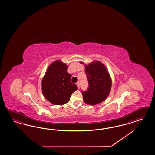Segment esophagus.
<instances>
[{"label":"esophagus","instance_id":"1","mask_svg":"<svg viewBox=\"0 0 155 155\" xmlns=\"http://www.w3.org/2000/svg\"><path fill=\"white\" fill-rule=\"evenodd\" d=\"M76 84L77 85L78 87H80V82H77L76 83Z\"/></svg>","mask_w":155,"mask_h":155}]
</instances>
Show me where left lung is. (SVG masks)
I'll return each instance as SVG.
<instances>
[{"label": "left lung", "instance_id": "1", "mask_svg": "<svg viewBox=\"0 0 155 155\" xmlns=\"http://www.w3.org/2000/svg\"><path fill=\"white\" fill-rule=\"evenodd\" d=\"M85 72L88 81V88L82 91L84 102L95 105L104 101L108 97L111 87V80L106 67L96 61L85 66Z\"/></svg>", "mask_w": 155, "mask_h": 155}]
</instances>
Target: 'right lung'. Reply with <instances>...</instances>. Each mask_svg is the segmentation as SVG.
Wrapping results in <instances>:
<instances>
[{"mask_svg":"<svg viewBox=\"0 0 155 155\" xmlns=\"http://www.w3.org/2000/svg\"><path fill=\"white\" fill-rule=\"evenodd\" d=\"M68 67L61 61H54L47 69L42 81L44 97L51 103L62 105L69 102L71 94L78 89L71 82V75L67 72Z\"/></svg>","mask_w":155,"mask_h":155,"instance_id":"right-lung-1","label":"right lung"}]
</instances>
